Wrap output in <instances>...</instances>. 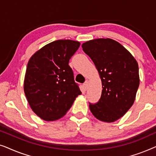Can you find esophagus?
I'll use <instances>...</instances> for the list:
<instances>
[{
    "label": "esophagus",
    "mask_w": 156,
    "mask_h": 156,
    "mask_svg": "<svg viewBox=\"0 0 156 156\" xmlns=\"http://www.w3.org/2000/svg\"><path fill=\"white\" fill-rule=\"evenodd\" d=\"M88 83H89V80H86L85 81V82H84V87H85V88H87V87H88Z\"/></svg>",
    "instance_id": "obj_1"
}]
</instances>
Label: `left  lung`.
Segmentation results:
<instances>
[{
  "mask_svg": "<svg viewBox=\"0 0 156 156\" xmlns=\"http://www.w3.org/2000/svg\"><path fill=\"white\" fill-rule=\"evenodd\" d=\"M82 47L94 63L103 89L99 101L89 103L91 112L100 121L114 122L135 101L140 82L137 62L124 47L109 38L89 40Z\"/></svg>",
  "mask_w": 156,
  "mask_h": 156,
  "instance_id": "1",
  "label": "left lung"
}]
</instances>
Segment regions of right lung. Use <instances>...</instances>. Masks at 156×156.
<instances>
[{
	"label": "right lung",
	"instance_id": "add662e5",
	"mask_svg": "<svg viewBox=\"0 0 156 156\" xmlns=\"http://www.w3.org/2000/svg\"><path fill=\"white\" fill-rule=\"evenodd\" d=\"M80 46L74 40H56L37 51L27 63L25 94L32 110L44 121L65 116L82 94L69 65Z\"/></svg>",
	"mask_w": 156,
	"mask_h": 156
}]
</instances>
